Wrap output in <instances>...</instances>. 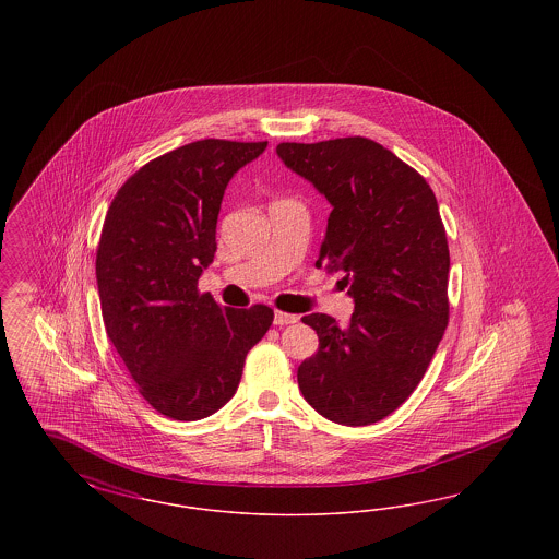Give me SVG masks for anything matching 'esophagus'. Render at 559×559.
<instances>
[{
    "label": "esophagus",
    "mask_w": 559,
    "mask_h": 559,
    "mask_svg": "<svg viewBox=\"0 0 559 559\" xmlns=\"http://www.w3.org/2000/svg\"><path fill=\"white\" fill-rule=\"evenodd\" d=\"M293 322H297L295 314H287V312H281V310L274 312V324L276 326H285V324H293Z\"/></svg>",
    "instance_id": "34e87169"
}]
</instances>
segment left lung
I'll list each match as a JSON object with an SVG mask.
<instances>
[{"label": "left lung", "instance_id": "1", "mask_svg": "<svg viewBox=\"0 0 559 559\" xmlns=\"http://www.w3.org/2000/svg\"><path fill=\"white\" fill-rule=\"evenodd\" d=\"M278 157L331 203L317 266L344 272L354 314L301 322L319 349L297 369L312 408L342 426L394 413L424 379L449 324V242L426 178L374 140L281 142Z\"/></svg>", "mask_w": 559, "mask_h": 559}]
</instances>
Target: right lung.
I'll list each match as a JSON object with an SVG mask.
<instances>
[{"instance_id": "obj_1", "label": "right lung", "mask_w": 559, "mask_h": 559, "mask_svg": "<svg viewBox=\"0 0 559 559\" xmlns=\"http://www.w3.org/2000/svg\"><path fill=\"white\" fill-rule=\"evenodd\" d=\"M266 146L190 142L142 165L108 207L96 251L108 340L142 399L169 419L197 421L233 399L274 320L264 304L222 308L199 292L226 185Z\"/></svg>"}]
</instances>
